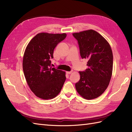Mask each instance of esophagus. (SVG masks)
<instances>
[{
    "label": "esophagus",
    "mask_w": 132,
    "mask_h": 132,
    "mask_svg": "<svg viewBox=\"0 0 132 132\" xmlns=\"http://www.w3.org/2000/svg\"><path fill=\"white\" fill-rule=\"evenodd\" d=\"M71 73H72V71H66V73H67V74H71Z\"/></svg>",
    "instance_id": "1"
}]
</instances>
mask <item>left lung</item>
Segmentation results:
<instances>
[{
  "mask_svg": "<svg viewBox=\"0 0 132 132\" xmlns=\"http://www.w3.org/2000/svg\"><path fill=\"white\" fill-rule=\"evenodd\" d=\"M73 35L78 40L81 58L88 60L87 69L79 71L80 79L75 84L76 90L84 98H96L109 85L113 70L112 51L106 39L95 30L83 31Z\"/></svg>",
  "mask_w": 132,
  "mask_h": 132,
  "instance_id": "obj_1",
  "label": "left lung"
}]
</instances>
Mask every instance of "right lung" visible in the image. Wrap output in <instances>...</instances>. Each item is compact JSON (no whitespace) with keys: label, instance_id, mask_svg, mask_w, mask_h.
I'll list each match as a JSON object with an SVG mask.
<instances>
[{"label":"right lung","instance_id":"right-lung-1","mask_svg":"<svg viewBox=\"0 0 132 132\" xmlns=\"http://www.w3.org/2000/svg\"><path fill=\"white\" fill-rule=\"evenodd\" d=\"M67 34L41 32L28 43L23 57L22 68L28 85L37 97L48 100L59 94L65 72L51 67L54 50Z\"/></svg>","mask_w":132,"mask_h":132}]
</instances>
